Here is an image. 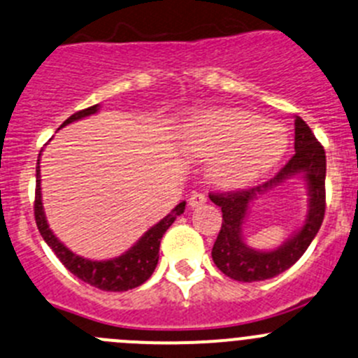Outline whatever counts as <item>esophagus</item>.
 Returning <instances> with one entry per match:
<instances>
[{
	"label": "esophagus",
	"mask_w": 358,
	"mask_h": 358,
	"mask_svg": "<svg viewBox=\"0 0 358 358\" xmlns=\"http://www.w3.org/2000/svg\"><path fill=\"white\" fill-rule=\"evenodd\" d=\"M206 202H207V196L203 195V193L193 192L192 195H189V206L192 207H200V206H203Z\"/></svg>",
	"instance_id": "1"
}]
</instances>
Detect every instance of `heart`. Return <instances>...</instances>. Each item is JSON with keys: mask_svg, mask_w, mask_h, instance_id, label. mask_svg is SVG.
<instances>
[{"mask_svg": "<svg viewBox=\"0 0 358 358\" xmlns=\"http://www.w3.org/2000/svg\"><path fill=\"white\" fill-rule=\"evenodd\" d=\"M181 145L213 159L210 177L223 188H244L271 172L288 149L287 131L243 108H216L189 119Z\"/></svg>", "mask_w": 358, "mask_h": 358, "instance_id": "obj_1", "label": "heart"}]
</instances>
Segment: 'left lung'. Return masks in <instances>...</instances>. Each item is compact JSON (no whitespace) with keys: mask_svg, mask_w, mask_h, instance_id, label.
Listing matches in <instances>:
<instances>
[{"mask_svg":"<svg viewBox=\"0 0 358 358\" xmlns=\"http://www.w3.org/2000/svg\"><path fill=\"white\" fill-rule=\"evenodd\" d=\"M325 151L316 141L311 128L295 117V155L271 181L236 193H216L209 199L221 207L223 223L213 246V260L228 278L244 283L264 281L290 268L304 255L322 227L325 214ZM294 176L305 179L308 188V214L303 227L279 248L271 252L248 247L242 236V224L249 206L262 194L284 184Z\"/></svg>","mask_w":358,"mask_h":358,"instance_id":"obj_1","label":"left lung"}]
</instances>
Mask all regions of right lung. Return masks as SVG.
<instances>
[{
	"instance_id": "1",
	"label": "right lung",
	"mask_w": 358,
	"mask_h": 358,
	"mask_svg": "<svg viewBox=\"0 0 358 358\" xmlns=\"http://www.w3.org/2000/svg\"><path fill=\"white\" fill-rule=\"evenodd\" d=\"M100 110V105H93L90 108L75 112L73 115L66 119L61 124V128L73 121L93 115ZM40 156L38 155V165H36V195H35V220L36 227L40 230V236L43 237L50 250L54 251L61 264L68 268L73 275L83 279L84 283L96 287L105 292H126L131 288L141 287L145 283L151 274L155 272L156 265H158L159 258V243H162L163 234L169 230L170 224L176 221L177 216H181L186 209V202H181L172 209V213L166 214L162 221L151 227L134 246L128 251L121 255V257L110 258V260H90L80 255H75L73 251L68 250L49 228L47 223L45 210H43L42 203V186H40Z\"/></svg>"
}]
</instances>
